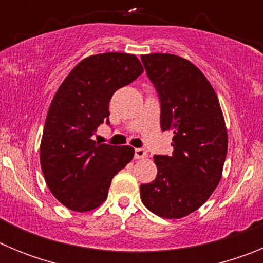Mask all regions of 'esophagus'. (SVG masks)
<instances>
[{
    "label": "esophagus",
    "mask_w": 263,
    "mask_h": 263,
    "mask_svg": "<svg viewBox=\"0 0 263 263\" xmlns=\"http://www.w3.org/2000/svg\"><path fill=\"white\" fill-rule=\"evenodd\" d=\"M146 157H147V150H146V148L141 147L134 150V158H136V159H143V158Z\"/></svg>",
    "instance_id": "obj_1"
}]
</instances>
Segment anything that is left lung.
<instances>
[{
  "mask_svg": "<svg viewBox=\"0 0 263 263\" xmlns=\"http://www.w3.org/2000/svg\"><path fill=\"white\" fill-rule=\"evenodd\" d=\"M141 60L160 103V127L174 133V152L154 155L157 178L141 184L148 211L180 218L200 208L221 179L228 134L217 95L191 62L171 53H148Z\"/></svg>",
  "mask_w": 263,
  "mask_h": 263,
  "instance_id": "8db88e82",
  "label": "left lung"
}]
</instances>
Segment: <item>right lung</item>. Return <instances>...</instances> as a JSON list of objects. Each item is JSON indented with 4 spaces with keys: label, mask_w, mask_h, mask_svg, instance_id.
<instances>
[{
    "label": "right lung",
    "mask_w": 263,
    "mask_h": 263,
    "mask_svg": "<svg viewBox=\"0 0 263 263\" xmlns=\"http://www.w3.org/2000/svg\"><path fill=\"white\" fill-rule=\"evenodd\" d=\"M143 72L136 55L106 52L81 60L55 93L41 142L47 187L64 206L92 211L105 201L113 176L134 157L130 146L93 141L109 122V101Z\"/></svg>",
    "instance_id": "1"
}]
</instances>
